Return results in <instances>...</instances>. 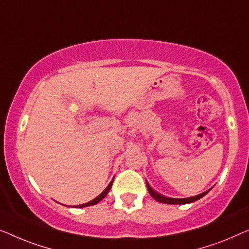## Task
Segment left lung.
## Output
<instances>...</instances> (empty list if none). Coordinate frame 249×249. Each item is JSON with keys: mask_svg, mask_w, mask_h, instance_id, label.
<instances>
[{"mask_svg": "<svg viewBox=\"0 0 249 249\" xmlns=\"http://www.w3.org/2000/svg\"><path fill=\"white\" fill-rule=\"evenodd\" d=\"M146 187H148V191L150 195L152 196L153 198L156 199V201H158L160 203H166V204H187V203H192V202H195L197 201V199L202 198L203 196L206 195L210 192L206 191L204 192V193H201L196 196H192V197H186V198H173V197H166V196L161 195L159 193H157V192L155 190H152L151 186L148 184V181H146Z\"/></svg>", "mask_w": 249, "mask_h": 249, "instance_id": "obj_1", "label": "left lung"}]
</instances>
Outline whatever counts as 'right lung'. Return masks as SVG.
<instances>
[{
    "instance_id": "right-lung-1",
    "label": "right lung",
    "mask_w": 249,
    "mask_h": 249,
    "mask_svg": "<svg viewBox=\"0 0 249 249\" xmlns=\"http://www.w3.org/2000/svg\"><path fill=\"white\" fill-rule=\"evenodd\" d=\"M111 185H113V180L110 181L109 185H108V186H107L106 188H105V191L103 192V193L98 195L96 198H93L92 201H90V202H88V203H85V204H81V205H76L75 208H85V206H90V205H94V204H97L98 202H100L101 199H103V198L105 197V196H106V195L108 194V192H109V191H110V188H111Z\"/></svg>"
}]
</instances>
